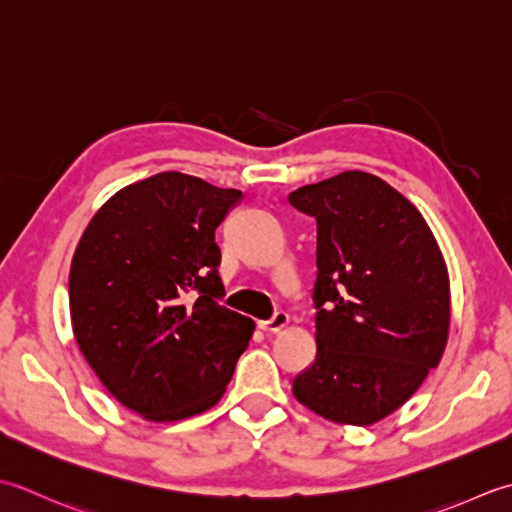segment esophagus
Segmentation results:
<instances>
[{
    "label": "esophagus",
    "mask_w": 512,
    "mask_h": 512,
    "mask_svg": "<svg viewBox=\"0 0 512 512\" xmlns=\"http://www.w3.org/2000/svg\"><path fill=\"white\" fill-rule=\"evenodd\" d=\"M287 322H289V316H287V311H276L274 316H271L269 320H260L258 322V327L263 329V331H271V333H276V331H280V329H285L287 327Z\"/></svg>",
    "instance_id": "34e87169"
}]
</instances>
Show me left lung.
I'll return each instance as SVG.
<instances>
[{
	"label": "left lung",
	"mask_w": 512,
	"mask_h": 512,
	"mask_svg": "<svg viewBox=\"0 0 512 512\" xmlns=\"http://www.w3.org/2000/svg\"><path fill=\"white\" fill-rule=\"evenodd\" d=\"M316 218V358L294 395L331 422L369 426L440 362L451 318L446 265L422 214L389 183L342 172L289 194Z\"/></svg>",
	"instance_id": "1"
}]
</instances>
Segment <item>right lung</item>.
Instances as JSON below:
<instances>
[{"label":"right lung","instance_id":"1","mask_svg":"<svg viewBox=\"0 0 512 512\" xmlns=\"http://www.w3.org/2000/svg\"><path fill=\"white\" fill-rule=\"evenodd\" d=\"M241 190L161 172L92 216L72 256L70 318L88 364L145 420L174 422L223 398L254 320L221 305L214 234Z\"/></svg>","mask_w":512,"mask_h":512}]
</instances>
